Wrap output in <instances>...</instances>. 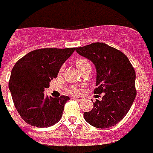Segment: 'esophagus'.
<instances>
[{
	"mask_svg": "<svg viewBox=\"0 0 153 153\" xmlns=\"http://www.w3.org/2000/svg\"><path fill=\"white\" fill-rule=\"evenodd\" d=\"M74 99L77 100V101H82V100H83V99H82V98H80V97H75Z\"/></svg>",
	"mask_w": 153,
	"mask_h": 153,
	"instance_id": "1",
	"label": "esophagus"
}]
</instances>
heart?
Returning a JSON list of instances; mask_svg holds the SVG:
<instances>
[{
  "label": "heart",
  "instance_id": "obj_1",
  "mask_svg": "<svg viewBox=\"0 0 153 153\" xmlns=\"http://www.w3.org/2000/svg\"><path fill=\"white\" fill-rule=\"evenodd\" d=\"M75 65H76L77 68L79 69L80 71H83L84 69H91V64H90V62L88 61L87 59L84 58V57H79V58L76 59ZM63 70H64V66H62L61 68L59 69V73L62 74ZM68 90L72 94H78L81 93V88L79 87H78V86L69 88Z\"/></svg>",
  "mask_w": 153,
  "mask_h": 153
}]
</instances>
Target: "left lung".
<instances>
[{"label":"left lung","instance_id":"obj_1","mask_svg":"<svg viewBox=\"0 0 153 153\" xmlns=\"http://www.w3.org/2000/svg\"><path fill=\"white\" fill-rule=\"evenodd\" d=\"M77 53L91 60L96 68L94 94L103 93L102 100L84 114L85 121L98 128L114 126L128 113L136 97V74L123 52L104 43L75 48Z\"/></svg>","mask_w":153,"mask_h":153}]
</instances>
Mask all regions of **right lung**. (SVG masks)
I'll use <instances>...</instances> for the list:
<instances>
[{
	"label": "right lung",
	"instance_id": "right-lung-1",
	"mask_svg": "<svg viewBox=\"0 0 153 153\" xmlns=\"http://www.w3.org/2000/svg\"><path fill=\"white\" fill-rule=\"evenodd\" d=\"M74 51V48L36 50L14 65L9 81L10 91L17 112L28 124L47 128L60 120L69 98L64 95L48 97L44 91Z\"/></svg>",
	"mask_w": 153,
	"mask_h": 153
}]
</instances>
